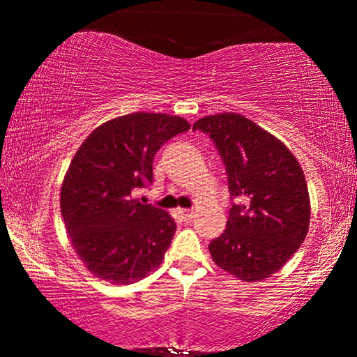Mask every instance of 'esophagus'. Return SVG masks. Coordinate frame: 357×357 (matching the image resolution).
<instances>
[{
    "label": "esophagus",
    "instance_id": "esophagus-1",
    "mask_svg": "<svg viewBox=\"0 0 357 357\" xmlns=\"http://www.w3.org/2000/svg\"><path fill=\"white\" fill-rule=\"evenodd\" d=\"M178 213H180V218H182L183 221H192L195 216V213L192 211V209H180Z\"/></svg>",
    "mask_w": 357,
    "mask_h": 357
}]
</instances>
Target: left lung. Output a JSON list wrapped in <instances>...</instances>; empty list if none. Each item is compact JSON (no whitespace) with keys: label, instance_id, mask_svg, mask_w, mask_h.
<instances>
[{"label":"left lung","instance_id":"8db88e82","mask_svg":"<svg viewBox=\"0 0 357 357\" xmlns=\"http://www.w3.org/2000/svg\"><path fill=\"white\" fill-rule=\"evenodd\" d=\"M193 130L209 135L226 165V231L209 243L213 261L238 280L255 282L280 271L304 242L310 198L304 170L276 136L238 114L208 115Z\"/></svg>","mask_w":357,"mask_h":357}]
</instances>
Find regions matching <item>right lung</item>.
<instances>
[{"mask_svg":"<svg viewBox=\"0 0 357 357\" xmlns=\"http://www.w3.org/2000/svg\"><path fill=\"white\" fill-rule=\"evenodd\" d=\"M187 130L182 116L136 112L97 126L76 151L60 208L73 248L96 278L131 284L162 263L175 221L131 192L153 182L155 153Z\"/></svg>","mask_w":357,"mask_h":357,"instance_id":"add662e5","label":"right lung"}]
</instances>
